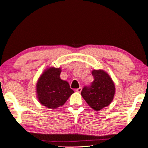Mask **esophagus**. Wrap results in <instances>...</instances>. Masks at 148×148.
I'll use <instances>...</instances> for the list:
<instances>
[{
  "label": "esophagus",
  "instance_id": "esophagus-1",
  "mask_svg": "<svg viewBox=\"0 0 148 148\" xmlns=\"http://www.w3.org/2000/svg\"><path fill=\"white\" fill-rule=\"evenodd\" d=\"M82 89V88L79 87V88H78V89H75V91H76V92H81Z\"/></svg>",
  "mask_w": 148,
  "mask_h": 148
}]
</instances>
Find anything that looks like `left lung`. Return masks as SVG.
<instances>
[{"label": "left lung", "instance_id": "8db88e82", "mask_svg": "<svg viewBox=\"0 0 148 148\" xmlns=\"http://www.w3.org/2000/svg\"><path fill=\"white\" fill-rule=\"evenodd\" d=\"M95 80L90 87H84L82 96L93 110L99 111L108 106L114 99L115 84L110 75L103 70H93Z\"/></svg>", "mask_w": 148, "mask_h": 148}]
</instances>
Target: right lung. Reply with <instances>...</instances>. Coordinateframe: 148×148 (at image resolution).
<instances>
[{
	"label": "right lung",
	"instance_id": "right-lung-1",
	"mask_svg": "<svg viewBox=\"0 0 148 148\" xmlns=\"http://www.w3.org/2000/svg\"><path fill=\"white\" fill-rule=\"evenodd\" d=\"M60 68L48 67L40 76L36 86V92L40 104L51 109L63 106L74 92L69 83L62 80Z\"/></svg>",
	"mask_w": 148,
	"mask_h": 148
}]
</instances>
